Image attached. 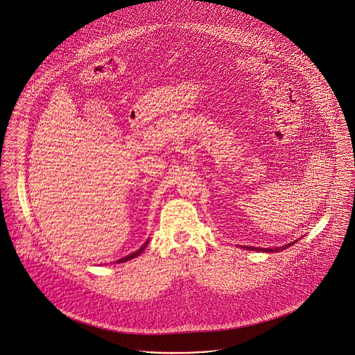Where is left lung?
<instances>
[{
  "mask_svg": "<svg viewBox=\"0 0 355 355\" xmlns=\"http://www.w3.org/2000/svg\"><path fill=\"white\" fill-rule=\"evenodd\" d=\"M298 241V239H297ZM297 241H294V242H291V243H288V245H284V246H281V248H253V246H242L243 249H248V250H257V252H266V253H272V252H279V250H284V249H288L291 245H294V243H297Z\"/></svg>",
  "mask_w": 355,
  "mask_h": 355,
  "instance_id": "8db88e82",
  "label": "left lung"
}]
</instances>
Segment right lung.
I'll use <instances>...</instances> for the list:
<instances>
[{
	"instance_id": "right-lung-1",
	"label": "right lung",
	"mask_w": 355,
	"mask_h": 355,
	"mask_svg": "<svg viewBox=\"0 0 355 355\" xmlns=\"http://www.w3.org/2000/svg\"><path fill=\"white\" fill-rule=\"evenodd\" d=\"M148 242H150V239H147V242L141 246L138 250H135V252H132L131 254H128V256H125V257H121V259H119L116 263H124V261H128V260H131V259H134V257H137V256H139L141 253H143L144 250H146V248H147V245H148Z\"/></svg>"
}]
</instances>
